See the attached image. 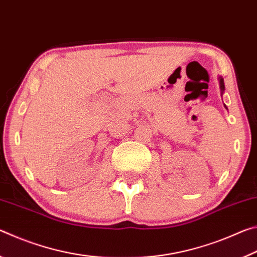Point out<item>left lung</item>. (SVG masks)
I'll return each instance as SVG.
<instances>
[{
    "instance_id": "obj_1",
    "label": "left lung",
    "mask_w": 257,
    "mask_h": 257,
    "mask_svg": "<svg viewBox=\"0 0 257 257\" xmlns=\"http://www.w3.org/2000/svg\"><path fill=\"white\" fill-rule=\"evenodd\" d=\"M219 84H220V89H221V95H222L223 94V92H224V81H223V78L222 77H219ZM224 107L225 108H227V110H228V107L227 106H225L224 105Z\"/></svg>"
}]
</instances>
